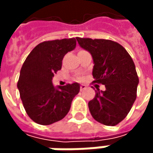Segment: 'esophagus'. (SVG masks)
<instances>
[{
	"label": "esophagus",
	"instance_id": "esophagus-1",
	"mask_svg": "<svg viewBox=\"0 0 153 153\" xmlns=\"http://www.w3.org/2000/svg\"><path fill=\"white\" fill-rule=\"evenodd\" d=\"M86 88H87V86H86V85H83V84L80 85V87H79V89H80L81 91L84 90V89H86Z\"/></svg>",
	"mask_w": 153,
	"mask_h": 153
}]
</instances>
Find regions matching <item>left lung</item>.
Listing matches in <instances>:
<instances>
[{"mask_svg":"<svg viewBox=\"0 0 153 153\" xmlns=\"http://www.w3.org/2000/svg\"><path fill=\"white\" fill-rule=\"evenodd\" d=\"M76 39L79 46L93 57V82L105 86V91L97 89L95 97L88 102L89 111L97 121L115 126L127 117L137 98L139 79L134 61L116 42Z\"/></svg>","mask_w":153,"mask_h":153,"instance_id":"8db88e82","label":"left lung"}]
</instances>
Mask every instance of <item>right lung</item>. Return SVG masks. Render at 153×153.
<instances>
[{
	"mask_svg": "<svg viewBox=\"0 0 153 153\" xmlns=\"http://www.w3.org/2000/svg\"><path fill=\"white\" fill-rule=\"evenodd\" d=\"M75 47V38L43 42L24 62L17 88L27 115L34 122L50 125L68 113L74 97L79 91V84L74 82L56 88L52 78L61 70L65 55Z\"/></svg>",
	"mask_w": 153,
	"mask_h": 153,
	"instance_id": "1",
	"label": "right lung"
}]
</instances>
